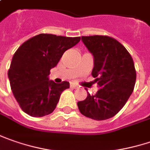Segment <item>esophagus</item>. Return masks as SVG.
<instances>
[{
  "label": "esophagus",
  "instance_id": "34e87169",
  "mask_svg": "<svg viewBox=\"0 0 150 150\" xmlns=\"http://www.w3.org/2000/svg\"><path fill=\"white\" fill-rule=\"evenodd\" d=\"M70 87L74 88V89H76V88L78 87V86H77V85H75V84H73V83H71V84H70Z\"/></svg>",
  "mask_w": 150,
  "mask_h": 150
}]
</instances>
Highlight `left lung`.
<instances>
[{"mask_svg":"<svg viewBox=\"0 0 150 150\" xmlns=\"http://www.w3.org/2000/svg\"><path fill=\"white\" fill-rule=\"evenodd\" d=\"M82 42L94 57L91 75L100 89L95 95L87 92L78 101L81 113L94 120L114 117L133 93L136 70L132 56L113 38L101 35L81 37Z\"/></svg>","mask_w":150,"mask_h":150,"instance_id":"1","label":"left lung"}]
</instances>
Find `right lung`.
I'll return each instance as SVG.
<instances>
[{
	"instance_id": "obj_1",
	"label": "right lung",
	"mask_w": 150,
	"mask_h": 150,
	"mask_svg": "<svg viewBox=\"0 0 150 150\" xmlns=\"http://www.w3.org/2000/svg\"><path fill=\"white\" fill-rule=\"evenodd\" d=\"M81 40V37L41 33L24 42L12 57L8 78L11 89L24 112L40 117L54 112L60 95L69 88L68 81H49L50 69L63 54Z\"/></svg>"
}]
</instances>
